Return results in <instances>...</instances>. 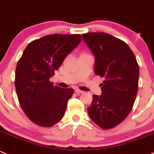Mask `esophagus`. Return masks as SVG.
<instances>
[{
  "label": "esophagus",
  "instance_id": "34e87169",
  "mask_svg": "<svg viewBox=\"0 0 154 154\" xmlns=\"http://www.w3.org/2000/svg\"><path fill=\"white\" fill-rule=\"evenodd\" d=\"M75 93H77L78 94H80L84 93V91H81V90H79V89H75Z\"/></svg>",
  "mask_w": 154,
  "mask_h": 154
}]
</instances>
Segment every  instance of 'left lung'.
<instances>
[{
    "label": "left lung",
    "mask_w": 154,
    "mask_h": 154,
    "mask_svg": "<svg viewBox=\"0 0 154 154\" xmlns=\"http://www.w3.org/2000/svg\"><path fill=\"white\" fill-rule=\"evenodd\" d=\"M82 37L94 55V73L104 79L102 95H93L88 114L99 127L111 129L133 108L138 90V64L129 46L111 34L90 32Z\"/></svg>",
    "instance_id": "left-lung-1"
}]
</instances>
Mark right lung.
Listing matches in <instances>:
<instances>
[{
	"instance_id": "obj_1",
	"label": "right lung",
	"mask_w": 154,
	"mask_h": 154,
	"mask_svg": "<svg viewBox=\"0 0 154 154\" xmlns=\"http://www.w3.org/2000/svg\"><path fill=\"white\" fill-rule=\"evenodd\" d=\"M81 40L80 34L45 36L27 45L18 61L15 86L19 104L37 125L52 127L66 112L73 89L55 86L50 79Z\"/></svg>"
}]
</instances>
